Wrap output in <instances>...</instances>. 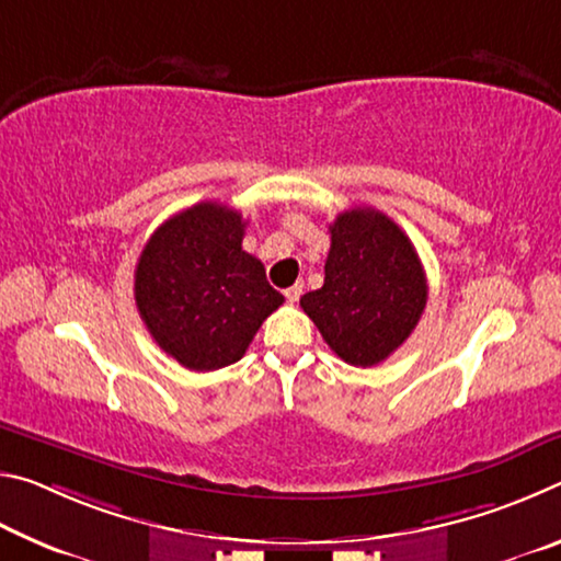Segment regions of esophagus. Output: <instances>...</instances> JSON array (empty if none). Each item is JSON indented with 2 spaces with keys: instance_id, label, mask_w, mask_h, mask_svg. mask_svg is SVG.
<instances>
[{
  "instance_id": "esophagus-1",
  "label": "esophagus",
  "mask_w": 561,
  "mask_h": 561,
  "mask_svg": "<svg viewBox=\"0 0 561 561\" xmlns=\"http://www.w3.org/2000/svg\"><path fill=\"white\" fill-rule=\"evenodd\" d=\"M301 284H294V287H289V289H284V297H287V301L289 304H297L299 301V297H301Z\"/></svg>"
}]
</instances>
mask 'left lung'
Masks as SVG:
<instances>
[{
	"mask_svg": "<svg viewBox=\"0 0 561 561\" xmlns=\"http://www.w3.org/2000/svg\"><path fill=\"white\" fill-rule=\"evenodd\" d=\"M324 287L301 309L339 358L376 366L411 336L428 301L423 264L408 234L374 207H351L329 225Z\"/></svg>",
	"mask_w": 561,
	"mask_h": 561,
	"instance_id": "1",
	"label": "left lung"
}]
</instances>
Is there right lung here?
Listing matches in <instances>:
<instances>
[{"label":"right lung","instance_id":"add662e5","mask_svg":"<svg viewBox=\"0 0 561 561\" xmlns=\"http://www.w3.org/2000/svg\"><path fill=\"white\" fill-rule=\"evenodd\" d=\"M242 213L197 203L150 234L136 267V307L156 344L190 371L244 356L282 307L264 264L242 250Z\"/></svg>","mask_w":561,"mask_h":561}]
</instances>
